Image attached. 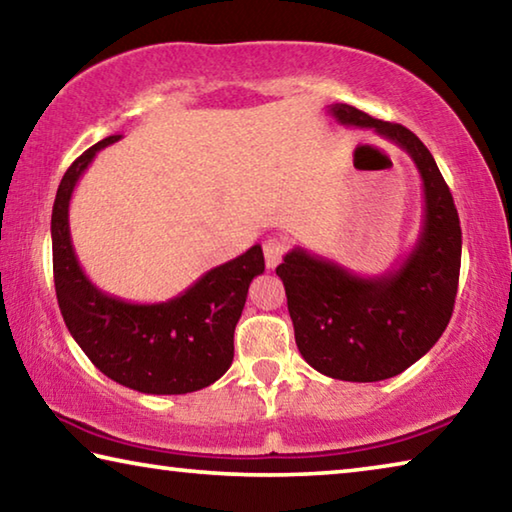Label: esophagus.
Returning a JSON list of instances; mask_svg holds the SVG:
<instances>
[{
    "instance_id": "esophagus-1",
    "label": "esophagus",
    "mask_w": 512,
    "mask_h": 512,
    "mask_svg": "<svg viewBox=\"0 0 512 512\" xmlns=\"http://www.w3.org/2000/svg\"><path fill=\"white\" fill-rule=\"evenodd\" d=\"M289 244L280 237H271L264 244V257H266V268H275L282 262V257L287 255Z\"/></svg>"
}]
</instances>
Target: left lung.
<instances>
[{"label":"left lung","mask_w":512,"mask_h":512,"mask_svg":"<svg viewBox=\"0 0 512 512\" xmlns=\"http://www.w3.org/2000/svg\"><path fill=\"white\" fill-rule=\"evenodd\" d=\"M343 126L372 128L409 153L422 178L420 235L400 266L357 275L293 248L275 268L287 289L296 345L311 368L343 381H381L422 359L452 318L461 271V223L436 160L409 128L332 103Z\"/></svg>","instance_id":"1"}]
</instances>
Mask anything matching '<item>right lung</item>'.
I'll return each instance as SVG.
<instances>
[{"label":"right lung","instance_id":"add662e5","mask_svg":"<svg viewBox=\"0 0 512 512\" xmlns=\"http://www.w3.org/2000/svg\"><path fill=\"white\" fill-rule=\"evenodd\" d=\"M110 135L72 162L51 212L54 282L60 314L74 341L103 375L146 395L201 391L225 375L235 357V327L253 277L264 273L262 246L212 268L164 302H128L101 291L79 264L69 235V201Z\"/></svg>","mask_w":512,"mask_h":512}]
</instances>
